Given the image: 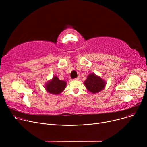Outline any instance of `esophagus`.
Masks as SVG:
<instances>
[{
    "instance_id": "esophagus-1",
    "label": "esophagus",
    "mask_w": 147,
    "mask_h": 147,
    "mask_svg": "<svg viewBox=\"0 0 147 147\" xmlns=\"http://www.w3.org/2000/svg\"><path fill=\"white\" fill-rule=\"evenodd\" d=\"M79 79H80L79 76H78V77H77L76 78H74V80H79Z\"/></svg>"
}]
</instances>
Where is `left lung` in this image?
Listing matches in <instances>:
<instances>
[{"label": "left lung", "instance_id": "left-lung-1", "mask_svg": "<svg viewBox=\"0 0 147 147\" xmlns=\"http://www.w3.org/2000/svg\"><path fill=\"white\" fill-rule=\"evenodd\" d=\"M84 83L88 90L93 94L101 91L105 85L104 80L94 74H89Z\"/></svg>", "mask_w": 147, "mask_h": 147}]
</instances>
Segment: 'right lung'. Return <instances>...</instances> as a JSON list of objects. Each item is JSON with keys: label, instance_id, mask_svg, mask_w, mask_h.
Returning a JSON list of instances; mask_svg holds the SVG:
<instances>
[{"label": "right lung", "instance_id": "add662e5", "mask_svg": "<svg viewBox=\"0 0 147 147\" xmlns=\"http://www.w3.org/2000/svg\"><path fill=\"white\" fill-rule=\"evenodd\" d=\"M66 84L65 81L60 80L57 77L54 76L52 80L46 83V89L50 94L58 95L65 89Z\"/></svg>", "mask_w": 147, "mask_h": 147}]
</instances>
